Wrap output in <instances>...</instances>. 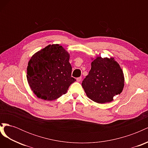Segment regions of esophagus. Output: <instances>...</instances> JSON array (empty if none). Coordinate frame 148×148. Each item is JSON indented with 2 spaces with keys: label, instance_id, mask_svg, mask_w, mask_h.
<instances>
[{
  "label": "esophagus",
  "instance_id": "1",
  "mask_svg": "<svg viewBox=\"0 0 148 148\" xmlns=\"http://www.w3.org/2000/svg\"><path fill=\"white\" fill-rule=\"evenodd\" d=\"M77 81L78 82H80L82 81V77H78V78H77Z\"/></svg>",
  "mask_w": 148,
  "mask_h": 148
}]
</instances>
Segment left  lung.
I'll use <instances>...</instances> for the list:
<instances>
[{
    "label": "left lung",
    "instance_id": "8db88e82",
    "mask_svg": "<svg viewBox=\"0 0 148 148\" xmlns=\"http://www.w3.org/2000/svg\"><path fill=\"white\" fill-rule=\"evenodd\" d=\"M91 68L82 82L86 96L97 103L110 102L122 92L124 75L114 57L92 58Z\"/></svg>",
    "mask_w": 148,
    "mask_h": 148
}]
</instances>
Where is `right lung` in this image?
Masks as SVG:
<instances>
[{
	"instance_id": "obj_1",
	"label": "right lung",
	"mask_w": 148,
	"mask_h": 148,
	"mask_svg": "<svg viewBox=\"0 0 148 148\" xmlns=\"http://www.w3.org/2000/svg\"><path fill=\"white\" fill-rule=\"evenodd\" d=\"M70 54L59 44H49L36 52L28 62L26 77L34 95L53 101L65 95L76 79L71 77Z\"/></svg>"
}]
</instances>
